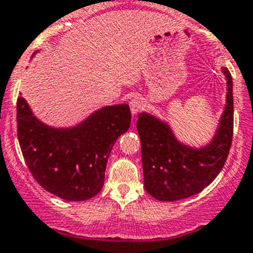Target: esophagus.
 Wrapping results in <instances>:
<instances>
[{
	"instance_id": "1",
	"label": "esophagus",
	"mask_w": 253,
	"mask_h": 253,
	"mask_svg": "<svg viewBox=\"0 0 253 253\" xmlns=\"http://www.w3.org/2000/svg\"><path fill=\"white\" fill-rule=\"evenodd\" d=\"M129 107H131V112L133 113V115H136V113L145 110L146 102L143 101V98H140V97L132 98L131 102H129Z\"/></svg>"
}]
</instances>
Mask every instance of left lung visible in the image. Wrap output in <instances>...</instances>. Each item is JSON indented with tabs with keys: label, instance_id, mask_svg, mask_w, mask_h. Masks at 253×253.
I'll use <instances>...</instances> for the list:
<instances>
[{
	"label": "left lung",
	"instance_id": "8db88e82",
	"mask_svg": "<svg viewBox=\"0 0 253 253\" xmlns=\"http://www.w3.org/2000/svg\"><path fill=\"white\" fill-rule=\"evenodd\" d=\"M227 105L213 141L201 150L181 145L164 122L141 113L137 131L141 138L145 188L160 201H176L201 192L221 172L230 152L233 136V94L230 71Z\"/></svg>",
	"mask_w": 253,
	"mask_h": 253
}]
</instances>
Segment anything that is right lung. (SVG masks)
<instances>
[{
  "label": "right lung",
  "instance_id": "obj_1",
  "mask_svg": "<svg viewBox=\"0 0 253 253\" xmlns=\"http://www.w3.org/2000/svg\"><path fill=\"white\" fill-rule=\"evenodd\" d=\"M129 125L128 105H119L101 108L75 128L53 129L17 98V137L26 165L41 187L67 201H84L102 190L108 156Z\"/></svg>",
  "mask_w": 253,
  "mask_h": 253
}]
</instances>
